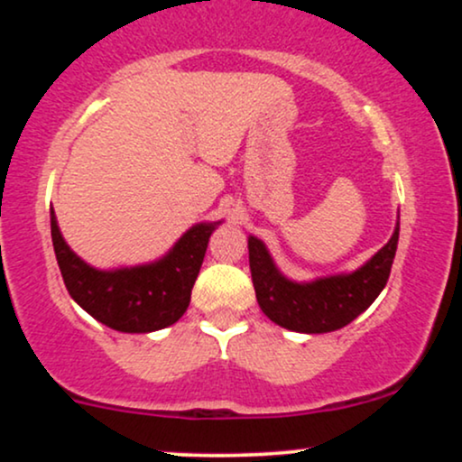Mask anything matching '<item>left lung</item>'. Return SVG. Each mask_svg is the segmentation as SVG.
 Instances as JSON below:
<instances>
[{
    "instance_id": "obj_1",
    "label": "left lung",
    "mask_w": 462,
    "mask_h": 462,
    "mask_svg": "<svg viewBox=\"0 0 462 462\" xmlns=\"http://www.w3.org/2000/svg\"><path fill=\"white\" fill-rule=\"evenodd\" d=\"M397 238L400 217L389 243L358 269L298 282L280 272L261 238L249 235V272L258 306L269 319L286 330L304 334L338 330L367 310L383 293L395 258Z\"/></svg>"
}]
</instances>
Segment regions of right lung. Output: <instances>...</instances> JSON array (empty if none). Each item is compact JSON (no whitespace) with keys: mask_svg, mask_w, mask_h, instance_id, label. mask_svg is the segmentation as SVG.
<instances>
[{"mask_svg":"<svg viewBox=\"0 0 462 462\" xmlns=\"http://www.w3.org/2000/svg\"><path fill=\"white\" fill-rule=\"evenodd\" d=\"M217 226L221 221H201L189 227L176 245L153 263L97 269L67 245L51 208V241L69 295L104 326L128 334L162 330L187 312L190 289Z\"/></svg>","mask_w":462,"mask_h":462,"instance_id":"obj_1","label":"right lung"}]
</instances>
